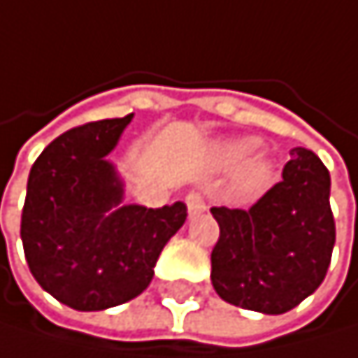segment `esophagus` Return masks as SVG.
I'll return each instance as SVG.
<instances>
[{
	"mask_svg": "<svg viewBox=\"0 0 358 358\" xmlns=\"http://www.w3.org/2000/svg\"><path fill=\"white\" fill-rule=\"evenodd\" d=\"M187 208H189V215H199L206 210V201L201 197V193H189L187 195Z\"/></svg>",
	"mask_w": 358,
	"mask_h": 358,
	"instance_id": "obj_1",
	"label": "esophagus"
}]
</instances>
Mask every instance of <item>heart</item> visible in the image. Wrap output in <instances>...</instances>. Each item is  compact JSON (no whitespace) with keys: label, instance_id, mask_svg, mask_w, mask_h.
<instances>
[{"label":"heart","instance_id":"heart-1","mask_svg":"<svg viewBox=\"0 0 358 358\" xmlns=\"http://www.w3.org/2000/svg\"><path fill=\"white\" fill-rule=\"evenodd\" d=\"M253 148V139H231L227 143L221 145V161L223 163H234V161H241L249 150ZM271 159L266 155H251L249 159L243 161L241 171H238V182L245 189H253L259 187L262 182L268 180L271 176Z\"/></svg>","mask_w":358,"mask_h":358}]
</instances>
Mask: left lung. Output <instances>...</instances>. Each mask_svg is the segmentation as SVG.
Masks as SVG:
<instances>
[{
	"label": "left lung",
	"instance_id": "8db88e82",
	"mask_svg": "<svg viewBox=\"0 0 358 358\" xmlns=\"http://www.w3.org/2000/svg\"><path fill=\"white\" fill-rule=\"evenodd\" d=\"M331 176L307 148L290 150L281 182L249 210L210 208L219 223L213 249L217 294L243 309L285 313L318 290L335 245Z\"/></svg>",
	"mask_w": 358,
	"mask_h": 358
}]
</instances>
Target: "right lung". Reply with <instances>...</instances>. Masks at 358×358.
I'll return each mask as SVG.
<instances>
[{
	"instance_id": "right-lung-1",
	"label": "right lung",
	"mask_w": 358,
	"mask_h": 358,
	"mask_svg": "<svg viewBox=\"0 0 358 358\" xmlns=\"http://www.w3.org/2000/svg\"><path fill=\"white\" fill-rule=\"evenodd\" d=\"M133 113L87 122L53 139L36 159L21 215V241L34 279L77 311H101L139 296L155 277L187 206L127 203L107 155Z\"/></svg>"
}]
</instances>
